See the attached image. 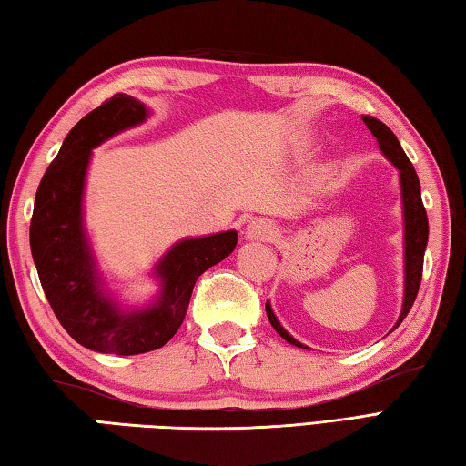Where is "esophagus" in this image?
<instances>
[{
	"label": "esophagus",
	"instance_id": "1",
	"mask_svg": "<svg viewBox=\"0 0 466 466\" xmlns=\"http://www.w3.org/2000/svg\"><path fill=\"white\" fill-rule=\"evenodd\" d=\"M275 236H278V226H275L271 219H265V218H255L252 222H248L247 230H244V238L248 240L269 242V240H275Z\"/></svg>",
	"mask_w": 466,
	"mask_h": 466
}]
</instances>
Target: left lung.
I'll list each match as a JSON object with an SVG mask.
<instances>
[{
    "instance_id": "1",
    "label": "left lung",
    "mask_w": 466,
    "mask_h": 466,
    "mask_svg": "<svg viewBox=\"0 0 466 466\" xmlns=\"http://www.w3.org/2000/svg\"><path fill=\"white\" fill-rule=\"evenodd\" d=\"M361 119H364L368 129L372 131V136L378 139V147L382 149V154L389 157V160L394 164V168L399 170V180H400V199H403V219H405V296H403V309H400L397 325L392 327L397 329L400 322L405 320L407 312L411 310V306L417 298V291H420V286H421L423 255H425V247H428V234H430L428 214H425V208L421 201L420 178H417L413 164L409 162V157L403 152V147H400L397 136H394V133L386 127L382 121L374 119V116L368 115V116H361ZM265 310L273 329L278 330L288 343L302 347V350H309V347L296 341V339L281 327V322L273 314L269 302L265 304Z\"/></svg>"
}]
</instances>
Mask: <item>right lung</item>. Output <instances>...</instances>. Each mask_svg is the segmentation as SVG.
Segmentation results:
<instances>
[{"label": "right lung", "instance_id": "right-lung-1", "mask_svg": "<svg viewBox=\"0 0 466 466\" xmlns=\"http://www.w3.org/2000/svg\"><path fill=\"white\" fill-rule=\"evenodd\" d=\"M144 102L115 94L76 123L38 185L30 250L55 317L92 351L136 356L167 345L188 309L199 275L236 248V230L185 238L154 267L160 294L144 309H121L105 289L84 230V185L92 149L147 119Z\"/></svg>", "mask_w": 466, "mask_h": 466}]
</instances>
